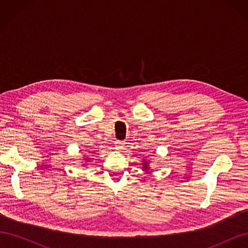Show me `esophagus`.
<instances>
[{
  "label": "esophagus",
  "instance_id": "obj_1",
  "mask_svg": "<svg viewBox=\"0 0 248 248\" xmlns=\"http://www.w3.org/2000/svg\"><path fill=\"white\" fill-rule=\"evenodd\" d=\"M124 145H125V141H123V140H116L115 141L116 149L119 150V151H121V150L124 148Z\"/></svg>",
  "mask_w": 248,
  "mask_h": 248
}]
</instances>
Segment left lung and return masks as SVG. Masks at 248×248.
Masks as SVG:
<instances>
[{
	"label": "left lung",
	"mask_w": 248,
	"mask_h": 248,
	"mask_svg": "<svg viewBox=\"0 0 248 248\" xmlns=\"http://www.w3.org/2000/svg\"><path fill=\"white\" fill-rule=\"evenodd\" d=\"M144 166H145V167H144V168H147V164H144Z\"/></svg>",
	"instance_id": "left-lung-1"
}]
</instances>
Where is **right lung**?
<instances>
[{
    "mask_svg": "<svg viewBox=\"0 0 248 248\" xmlns=\"http://www.w3.org/2000/svg\"><path fill=\"white\" fill-rule=\"evenodd\" d=\"M86 159H89V158H86Z\"/></svg>",
    "mask_w": 248,
    "mask_h": 248,
    "instance_id": "1",
    "label": "right lung"
}]
</instances>
